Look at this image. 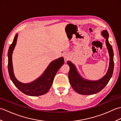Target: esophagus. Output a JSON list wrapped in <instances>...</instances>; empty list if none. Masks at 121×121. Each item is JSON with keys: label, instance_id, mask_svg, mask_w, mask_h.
<instances>
[{"label": "esophagus", "instance_id": "esophagus-1", "mask_svg": "<svg viewBox=\"0 0 121 121\" xmlns=\"http://www.w3.org/2000/svg\"><path fill=\"white\" fill-rule=\"evenodd\" d=\"M70 57V56H69V54L68 53H66L65 54V55H64V58L65 60H68V59Z\"/></svg>", "mask_w": 121, "mask_h": 121}]
</instances>
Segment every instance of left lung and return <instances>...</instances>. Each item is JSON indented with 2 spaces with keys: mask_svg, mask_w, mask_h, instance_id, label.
Segmentation results:
<instances>
[{
  "mask_svg": "<svg viewBox=\"0 0 121 121\" xmlns=\"http://www.w3.org/2000/svg\"><path fill=\"white\" fill-rule=\"evenodd\" d=\"M101 34L106 39V44L110 56V63L108 70L104 77L98 81H90L83 78L79 75L76 66L71 61H68L70 67L69 78L74 91L81 95H92L99 92L103 89L112 76L114 69L113 51L108 40L109 33L107 30L102 31Z\"/></svg>",
  "mask_w": 121,
  "mask_h": 121,
  "instance_id": "8db88e82",
  "label": "left lung"
}]
</instances>
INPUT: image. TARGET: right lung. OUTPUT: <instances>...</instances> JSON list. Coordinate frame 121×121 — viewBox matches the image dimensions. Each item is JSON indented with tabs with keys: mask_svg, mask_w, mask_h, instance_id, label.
<instances>
[{
	"mask_svg": "<svg viewBox=\"0 0 121 121\" xmlns=\"http://www.w3.org/2000/svg\"><path fill=\"white\" fill-rule=\"evenodd\" d=\"M17 34L15 35L13 41L10 46L8 52V68L10 78L14 85L25 95L30 96H38L44 95L50 89L56 72L64 64V59L63 57H60L52 61L42 75L36 80L27 84L21 83L17 80L14 76L12 60L13 51L17 43Z\"/></svg>",
	"mask_w": 121,
	"mask_h": 121,
	"instance_id": "obj_1",
	"label": "right lung"
}]
</instances>
